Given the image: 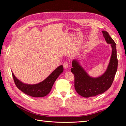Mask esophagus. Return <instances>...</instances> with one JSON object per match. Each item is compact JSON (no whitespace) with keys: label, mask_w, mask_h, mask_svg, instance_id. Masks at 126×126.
<instances>
[{"label":"esophagus","mask_w":126,"mask_h":126,"mask_svg":"<svg viewBox=\"0 0 126 126\" xmlns=\"http://www.w3.org/2000/svg\"><path fill=\"white\" fill-rule=\"evenodd\" d=\"M63 66L65 68V69H67L68 67V63L67 62V61H65L64 63H63Z\"/></svg>","instance_id":"1"}]
</instances>
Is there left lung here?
<instances>
[{
    "label": "left lung",
    "mask_w": 126,
    "mask_h": 126,
    "mask_svg": "<svg viewBox=\"0 0 126 126\" xmlns=\"http://www.w3.org/2000/svg\"><path fill=\"white\" fill-rule=\"evenodd\" d=\"M106 42L112 48L111 55L107 70L103 74L97 78H93L81 66L78 60L72 62L71 72L74 75V87L79 95L84 97H90L106 92L110 87L114 79L118 67L116 44L107 31H102Z\"/></svg>",
    "instance_id": "obj_1"
}]
</instances>
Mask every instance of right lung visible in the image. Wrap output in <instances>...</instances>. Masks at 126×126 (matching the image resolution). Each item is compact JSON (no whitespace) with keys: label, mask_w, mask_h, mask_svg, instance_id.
Wrapping results in <instances>:
<instances>
[{"label":"right lung","mask_w":126,"mask_h":126,"mask_svg":"<svg viewBox=\"0 0 126 126\" xmlns=\"http://www.w3.org/2000/svg\"><path fill=\"white\" fill-rule=\"evenodd\" d=\"M63 71V65H60L53 71L51 74L41 82L36 84H25L19 80L13 73L14 82L18 89L26 94L34 97H42L47 96L51 90L55 81Z\"/></svg>","instance_id":"obj_1"}]
</instances>
